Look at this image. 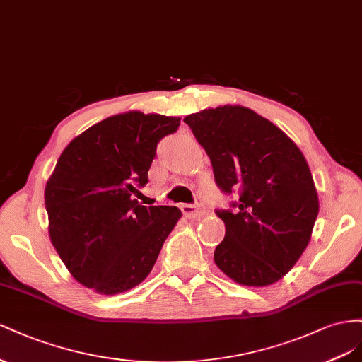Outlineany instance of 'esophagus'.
<instances>
[{"label":"esophagus","mask_w":362,"mask_h":362,"mask_svg":"<svg viewBox=\"0 0 362 362\" xmlns=\"http://www.w3.org/2000/svg\"><path fill=\"white\" fill-rule=\"evenodd\" d=\"M180 209L187 218H199L206 214V209L200 204H182Z\"/></svg>","instance_id":"obj_1"}]
</instances>
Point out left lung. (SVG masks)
I'll list each match as a JSON object with an SVG mask.
<instances>
[{
  "mask_svg": "<svg viewBox=\"0 0 362 362\" xmlns=\"http://www.w3.org/2000/svg\"><path fill=\"white\" fill-rule=\"evenodd\" d=\"M183 121L211 158L216 185L240 192L235 212H216L226 226L216 267L244 286L281 281L300 259L318 215L303 153L272 121L240 105L203 109Z\"/></svg>",
  "mask_w": 362,
  "mask_h": 362,
  "instance_id": "8db88e82",
  "label": "left lung"
}]
</instances>
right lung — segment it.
<instances>
[{"label":"right lung","mask_w":362,"mask_h":362,"mask_svg":"<svg viewBox=\"0 0 362 362\" xmlns=\"http://www.w3.org/2000/svg\"><path fill=\"white\" fill-rule=\"evenodd\" d=\"M179 117L129 110L80 133L45 185L51 244L78 284L105 296L126 293L153 270L182 218L175 206H142L156 146Z\"/></svg>","instance_id":"add662e5"}]
</instances>
